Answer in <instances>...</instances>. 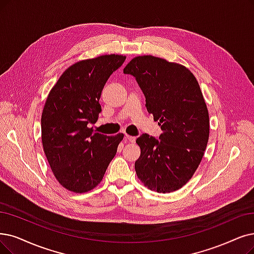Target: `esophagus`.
<instances>
[{
	"instance_id": "1",
	"label": "esophagus",
	"mask_w": 254,
	"mask_h": 254,
	"mask_svg": "<svg viewBox=\"0 0 254 254\" xmlns=\"http://www.w3.org/2000/svg\"><path fill=\"white\" fill-rule=\"evenodd\" d=\"M126 139L128 140V141H130V143H134V141H135V136H131V135H127L126 134Z\"/></svg>"
}]
</instances>
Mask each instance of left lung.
Segmentation results:
<instances>
[{
	"label": "left lung",
	"mask_w": 254,
	"mask_h": 254,
	"mask_svg": "<svg viewBox=\"0 0 254 254\" xmlns=\"http://www.w3.org/2000/svg\"><path fill=\"white\" fill-rule=\"evenodd\" d=\"M124 74L135 77L148 113L162 130L159 139L147 133L137 137L136 175L151 190H177L194 175L209 136L208 110L198 81L185 65L151 55L134 57Z\"/></svg>",
	"instance_id": "left-lung-1"
}]
</instances>
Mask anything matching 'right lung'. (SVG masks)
Listing matches in <instances>:
<instances>
[{"instance_id":"right-lung-1","label":"right lung","mask_w":254,"mask_h":254,"mask_svg":"<svg viewBox=\"0 0 254 254\" xmlns=\"http://www.w3.org/2000/svg\"><path fill=\"white\" fill-rule=\"evenodd\" d=\"M126 56L102 55L67 67L51 89L42 115V141L57 181L74 192H86L102 181L124 134L95 132L106 81Z\"/></svg>"}]
</instances>
